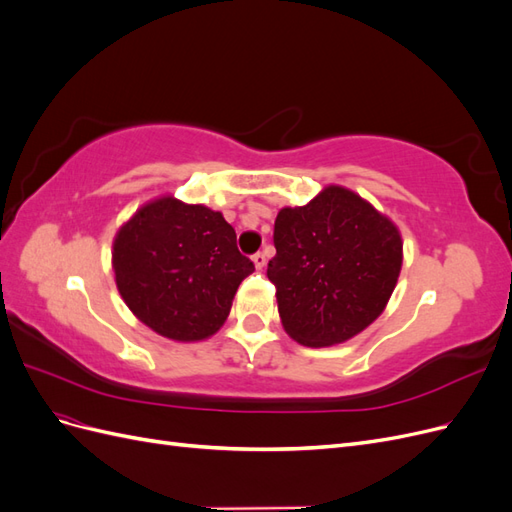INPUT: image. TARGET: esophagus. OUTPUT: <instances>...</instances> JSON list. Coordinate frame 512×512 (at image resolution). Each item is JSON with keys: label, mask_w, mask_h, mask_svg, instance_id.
Instances as JSON below:
<instances>
[{"label": "esophagus", "mask_w": 512, "mask_h": 512, "mask_svg": "<svg viewBox=\"0 0 512 512\" xmlns=\"http://www.w3.org/2000/svg\"><path fill=\"white\" fill-rule=\"evenodd\" d=\"M252 260H254V265H256V269H262V267H265V265H267V256H265V254H262V252L254 254V256H252Z\"/></svg>", "instance_id": "esophagus-1"}]
</instances>
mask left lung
<instances>
[{
  "label": "left lung",
  "mask_w": 512,
  "mask_h": 512,
  "mask_svg": "<svg viewBox=\"0 0 512 512\" xmlns=\"http://www.w3.org/2000/svg\"><path fill=\"white\" fill-rule=\"evenodd\" d=\"M275 284L286 333L309 348L342 344L389 303L404 260L397 226L367 200L329 185L275 218Z\"/></svg>",
  "instance_id": "obj_1"
}]
</instances>
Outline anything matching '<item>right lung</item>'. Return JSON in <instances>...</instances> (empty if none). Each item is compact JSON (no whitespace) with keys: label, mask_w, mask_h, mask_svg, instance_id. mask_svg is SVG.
Wrapping results in <instances>:
<instances>
[{"label":"right lung","mask_w":512,"mask_h":512,"mask_svg":"<svg viewBox=\"0 0 512 512\" xmlns=\"http://www.w3.org/2000/svg\"><path fill=\"white\" fill-rule=\"evenodd\" d=\"M113 271L121 299L149 329L200 342L226 322L254 262L220 211L162 196L119 228Z\"/></svg>","instance_id":"obj_1"}]
</instances>
